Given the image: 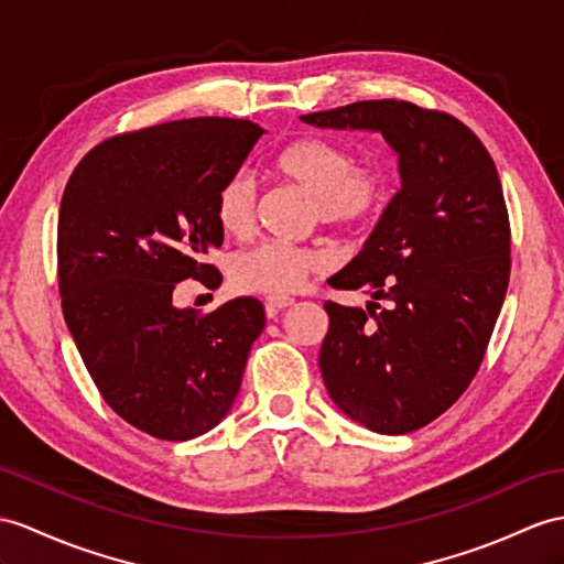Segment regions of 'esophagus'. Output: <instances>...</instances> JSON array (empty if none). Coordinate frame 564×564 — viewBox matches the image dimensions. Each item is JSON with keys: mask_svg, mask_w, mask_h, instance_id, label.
<instances>
[{"mask_svg": "<svg viewBox=\"0 0 564 564\" xmlns=\"http://www.w3.org/2000/svg\"><path fill=\"white\" fill-rule=\"evenodd\" d=\"M292 304H294L292 296H268V299H265V313H268V318H272V315H278L282 308L292 306Z\"/></svg>", "mask_w": 564, "mask_h": 564, "instance_id": "esophagus-1", "label": "esophagus"}]
</instances>
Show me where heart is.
Here are the masks:
<instances>
[{
  "instance_id": "obj_1",
  "label": "heart",
  "mask_w": 564,
  "mask_h": 564,
  "mask_svg": "<svg viewBox=\"0 0 564 564\" xmlns=\"http://www.w3.org/2000/svg\"><path fill=\"white\" fill-rule=\"evenodd\" d=\"M274 170L313 196V217L335 227H364L386 208L390 174L380 164L356 167L354 150L325 139H306L284 148ZM217 225L241 237L256 219V182L251 172L229 174L215 196ZM329 253L308 246L263 241L235 256L229 280L249 294L284 296L296 292L308 274L323 272Z\"/></svg>"
}]
</instances>
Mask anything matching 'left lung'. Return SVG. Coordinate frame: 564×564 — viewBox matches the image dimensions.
<instances>
[{
    "mask_svg": "<svg viewBox=\"0 0 564 564\" xmlns=\"http://www.w3.org/2000/svg\"><path fill=\"white\" fill-rule=\"evenodd\" d=\"M301 121L378 131L397 153L402 188L359 256L327 280L368 290L370 301L366 311L327 301L318 364L329 400L351 421L382 435L419 431L469 388L510 282L496 162L459 119L404 100H364Z\"/></svg>",
    "mask_w": 564,
    "mask_h": 564,
    "instance_id": "obj_1",
    "label": "left lung"
}]
</instances>
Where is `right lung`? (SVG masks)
<instances>
[{
    "mask_svg": "<svg viewBox=\"0 0 564 564\" xmlns=\"http://www.w3.org/2000/svg\"><path fill=\"white\" fill-rule=\"evenodd\" d=\"M265 129L196 117L115 135L78 162L57 227L68 333L102 400L160 441L208 433L235 404L265 311L253 296L200 315L176 308L184 280L223 282L215 196Z\"/></svg>",
    "mask_w": 564,
    "mask_h": 564,
    "instance_id": "right-lung-1",
    "label": "right lung"
}]
</instances>
